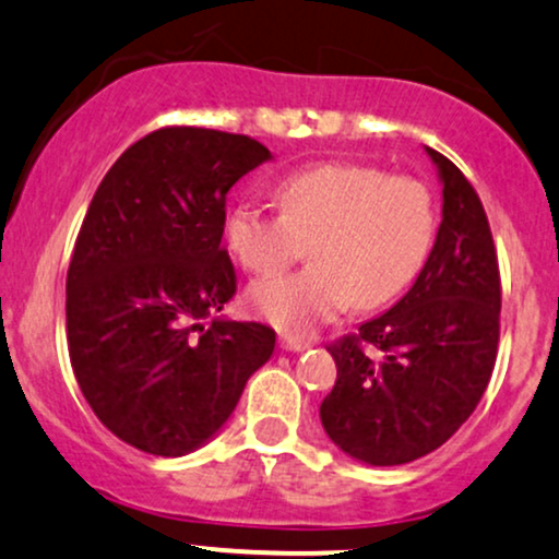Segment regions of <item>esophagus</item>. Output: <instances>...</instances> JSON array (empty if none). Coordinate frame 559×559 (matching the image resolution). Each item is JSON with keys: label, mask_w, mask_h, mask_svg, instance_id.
Here are the masks:
<instances>
[{"label": "esophagus", "mask_w": 559, "mask_h": 559, "mask_svg": "<svg viewBox=\"0 0 559 559\" xmlns=\"http://www.w3.org/2000/svg\"><path fill=\"white\" fill-rule=\"evenodd\" d=\"M278 344H281V348H284V352H307V348L312 346L309 341L299 338V335H281Z\"/></svg>", "instance_id": "1"}]
</instances>
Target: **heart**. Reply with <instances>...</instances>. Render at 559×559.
Segmentation results:
<instances>
[{
  "instance_id": "b5f03b06",
  "label": "heart",
  "mask_w": 559,
  "mask_h": 559,
  "mask_svg": "<svg viewBox=\"0 0 559 559\" xmlns=\"http://www.w3.org/2000/svg\"><path fill=\"white\" fill-rule=\"evenodd\" d=\"M281 211L245 200L228 213L226 237L247 271L278 273L312 237L309 265L258 281L250 307L288 333H309L352 301L380 307L425 265L435 203L425 181L359 164H322L278 185Z\"/></svg>"
}]
</instances>
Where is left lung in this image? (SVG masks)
Wrapping results in <instances>:
<instances>
[{"mask_svg":"<svg viewBox=\"0 0 559 559\" xmlns=\"http://www.w3.org/2000/svg\"><path fill=\"white\" fill-rule=\"evenodd\" d=\"M442 185V221L414 286L359 333L328 346L338 378L322 427L367 466L432 453L474 414L500 341V271L479 194L427 147Z\"/></svg>","mask_w":559,"mask_h":559,"instance_id":"1","label":"left lung"}]
</instances>
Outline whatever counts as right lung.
<instances>
[{"label":"right lung","instance_id":"obj_1","mask_svg":"<svg viewBox=\"0 0 559 559\" xmlns=\"http://www.w3.org/2000/svg\"><path fill=\"white\" fill-rule=\"evenodd\" d=\"M271 151L247 134L164 127L93 194L67 271V344L100 425L177 459L203 448L271 359L273 328L213 318L237 294L226 194Z\"/></svg>","mask_w":559,"mask_h":559}]
</instances>
